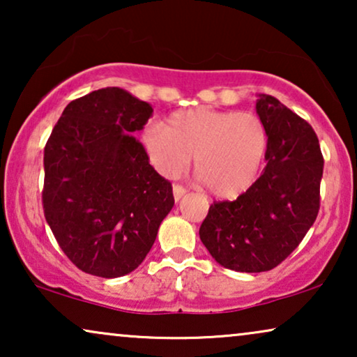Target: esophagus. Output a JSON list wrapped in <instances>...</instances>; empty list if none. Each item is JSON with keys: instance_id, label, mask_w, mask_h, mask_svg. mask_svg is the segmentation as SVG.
<instances>
[{"instance_id": "obj_1", "label": "esophagus", "mask_w": 357, "mask_h": 357, "mask_svg": "<svg viewBox=\"0 0 357 357\" xmlns=\"http://www.w3.org/2000/svg\"><path fill=\"white\" fill-rule=\"evenodd\" d=\"M185 193H187V188H183L182 185H174V198H175V202H178V199L182 198Z\"/></svg>"}]
</instances>
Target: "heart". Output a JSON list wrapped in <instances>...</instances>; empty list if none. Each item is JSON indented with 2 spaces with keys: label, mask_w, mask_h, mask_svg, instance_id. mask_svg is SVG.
<instances>
[{
  "label": "heart",
  "mask_w": 357,
  "mask_h": 357,
  "mask_svg": "<svg viewBox=\"0 0 357 357\" xmlns=\"http://www.w3.org/2000/svg\"><path fill=\"white\" fill-rule=\"evenodd\" d=\"M143 144L165 177L183 174L195 155V172L204 187L214 197L236 198L260 172L268 131L255 114L199 107L170 115L167 126L149 125Z\"/></svg>",
  "instance_id": "obj_1"
}]
</instances>
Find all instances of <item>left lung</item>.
<instances>
[{
    "instance_id": "1",
    "label": "left lung",
    "mask_w": 357,
    "mask_h": 357,
    "mask_svg": "<svg viewBox=\"0 0 357 357\" xmlns=\"http://www.w3.org/2000/svg\"><path fill=\"white\" fill-rule=\"evenodd\" d=\"M257 114L268 131L266 167L234 202H214L199 238L219 265L234 271H268L286 260L320 209L324 155L304 119L276 97L260 94Z\"/></svg>"
}]
</instances>
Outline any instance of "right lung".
<instances>
[{
	"mask_svg": "<svg viewBox=\"0 0 357 357\" xmlns=\"http://www.w3.org/2000/svg\"><path fill=\"white\" fill-rule=\"evenodd\" d=\"M151 115L153 107L128 91H92L66 105L45 144V219L65 255L89 275L136 270L174 206L172 185L131 136Z\"/></svg>",
	"mask_w": 357,
	"mask_h": 357,
	"instance_id": "1",
	"label": "right lung"
}]
</instances>
